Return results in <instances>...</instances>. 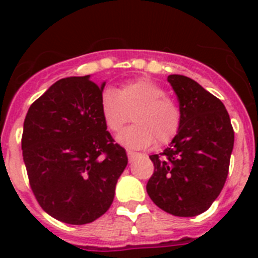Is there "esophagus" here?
<instances>
[{
    "label": "esophagus",
    "mask_w": 258,
    "mask_h": 258,
    "mask_svg": "<svg viewBox=\"0 0 258 258\" xmlns=\"http://www.w3.org/2000/svg\"><path fill=\"white\" fill-rule=\"evenodd\" d=\"M126 155H127V159L132 161L138 154H137V152H134V151H126Z\"/></svg>",
    "instance_id": "34e87169"
}]
</instances>
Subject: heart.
<instances>
[{"instance_id": "heart-1", "label": "heart", "mask_w": 258, "mask_h": 258, "mask_svg": "<svg viewBox=\"0 0 258 258\" xmlns=\"http://www.w3.org/2000/svg\"><path fill=\"white\" fill-rule=\"evenodd\" d=\"M101 113L107 129L117 133L134 118L136 124L117 136L129 149L168 145L181 126V108L165 89L151 79L134 80L118 89H106L101 97Z\"/></svg>"}]
</instances>
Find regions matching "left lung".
Masks as SVG:
<instances>
[{
    "instance_id": "1",
    "label": "left lung",
    "mask_w": 258,
    "mask_h": 258,
    "mask_svg": "<svg viewBox=\"0 0 258 258\" xmlns=\"http://www.w3.org/2000/svg\"><path fill=\"white\" fill-rule=\"evenodd\" d=\"M179 101L181 126L169 147L151 155L154 173L146 190L159 208L194 217L217 199L229 174L234 129L222 102L192 79L170 75Z\"/></svg>"
}]
</instances>
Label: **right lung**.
<instances>
[{
    "instance_id": "right-lung-1",
    "label": "right lung",
    "mask_w": 258,
    "mask_h": 258,
    "mask_svg": "<svg viewBox=\"0 0 258 258\" xmlns=\"http://www.w3.org/2000/svg\"><path fill=\"white\" fill-rule=\"evenodd\" d=\"M90 76L66 77L27 112L22 136L29 186L55 220L85 225L106 213L126 152L115 143L101 113V86Z\"/></svg>"
}]
</instances>
